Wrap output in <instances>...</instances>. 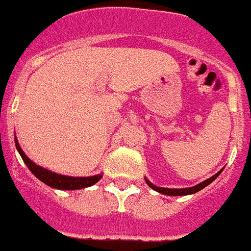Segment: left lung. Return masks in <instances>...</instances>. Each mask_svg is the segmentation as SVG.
Returning <instances> with one entry per match:
<instances>
[{
    "label": "left lung",
    "instance_id": "left-lung-1",
    "mask_svg": "<svg viewBox=\"0 0 251 251\" xmlns=\"http://www.w3.org/2000/svg\"><path fill=\"white\" fill-rule=\"evenodd\" d=\"M221 172H223V170H220V171L217 172L216 175H213V176L209 177V179H206V180L201 181L200 184L194 185V187H189V188H163V187H156V185H154L152 183H150V181L147 180V179H145V180H146V183L149 184V187H150V188H152L154 191H156V192H159V194L168 195V196H185V195L196 194V192H199L200 189L205 188L206 185H209L212 181L215 180L216 177L219 176Z\"/></svg>",
    "mask_w": 251,
    "mask_h": 251
}]
</instances>
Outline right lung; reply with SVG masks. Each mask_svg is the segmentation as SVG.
<instances>
[{"instance_id": "obj_1", "label": "right lung", "mask_w": 251, "mask_h": 251, "mask_svg": "<svg viewBox=\"0 0 251 251\" xmlns=\"http://www.w3.org/2000/svg\"><path fill=\"white\" fill-rule=\"evenodd\" d=\"M15 147L17 150L22 156V159L26 163V166L28 167V170L35 175L41 181H43L45 184L52 187V188L56 189H81L85 188V187H91V185L96 184L97 181L100 180L102 175H95V176H88V177H74V176H66V175H60V174H56V172L50 171V170H46V168L41 167L32 162L31 159H28V156H26V154L24 152V150L19 146L18 141L15 138Z\"/></svg>"}]
</instances>
